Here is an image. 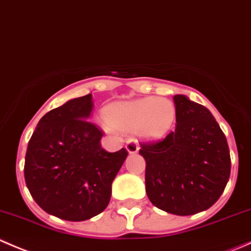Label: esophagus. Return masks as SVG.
Segmentation results:
<instances>
[{"label": "esophagus", "instance_id": "obj_1", "mask_svg": "<svg viewBox=\"0 0 251 251\" xmlns=\"http://www.w3.org/2000/svg\"><path fill=\"white\" fill-rule=\"evenodd\" d=\"M126 152L129 153V155H131V153L138 152L139 148H138V145H136V144L131 143V141H128V143H126Z\"/></svg>", "mask_w": 251, "mask_h": 251}]
</instances>
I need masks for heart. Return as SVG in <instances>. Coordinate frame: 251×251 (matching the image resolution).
Masks as SVG:
<instances>
[{
    "label": "heart",
    "mask_w": 251,
    "mask_h": 251,
    "mask_svg": "<svg viewBox=\"0 0 251 251\" xmlns=\"http://www.w3.org/2000/svg\"><path fill=\"white\" fill-rule=\"evenodd\" d=\"M102 118L108 128L126 133L134 131L140 140L156 143L171 133L177 110L168 99L145 98L111 103L103 108Z\"/></svg>",
    "instance_id": "b5f03b06"
}]
</instances>
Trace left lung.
Segmentation results:
<instances>
[{
  "instance_id": "left-lung-1",
  "label": "left lung",
  "mask_w": 251,
  "mask_h": 251,
  "mask_svg": "<svg viewBox=\"0 0 251 251\" xmlns=\"http://www.w3.org/2000/svg\"><path fill=\"white\" fill-rule=\"evenodd\" d=\"M176 130L141 145L146 194L152 205L177 216L199 213L222 195L230 175L227 139L212 113L185 95H175Z\"/></svg>"
}]
</instances>
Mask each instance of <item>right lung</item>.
Masks as SVG:
<instances>
[{
    "instance_id": "obj_1",
    "label": "right lung",
    "mask_w": 251,
    "mask_h": 251,
    "mask_svg": "<svg viewBox=\"0 0 251 251\" xmlns=\"http://www.w3.org/2000/svg\"><path fill=\"white\" fill-rule=\"evenodd\" d=\"M93 107L88 94L51 110L26 149V187L42 210L61 220L79 222L102 212L128 155L101 149L102 133L88 122Z\"/></svg>"
}]
</instances>
